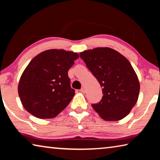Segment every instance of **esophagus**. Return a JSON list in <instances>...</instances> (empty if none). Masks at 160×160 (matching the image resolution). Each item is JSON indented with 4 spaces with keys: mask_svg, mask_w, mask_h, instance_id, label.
<instances>
[{
    "mask_svg": "<svg viewBox=\"0 0 160 160\" xmlns=\"http://www.w3.org/2000/svg\"><path fill=\"white\" fill-rule=\"evenodd\" d=\"M80 92H82V93L85 94V93L86 92L85 88H81V89H80Z\"/></svg>",
    "mask_w": 160,
    "mask_h": 160,
    "instance_id": "1",
    "label": "esophagus"
}]
</instances>
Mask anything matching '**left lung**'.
Here are the masks:
<instances>
[{
  "mask_svg": "<svg viewBox=\"0 0 160 160\" xmlns=\"http://www.w3.org/2000/svg\"><path fill=\"white\" fill-rule=\"evenodd\" d=\"M80 56L102 88V100L92 104L94 111L105 121L126 117L140 92L138 78L128 59L108 47L84 51Z\"/></svg>",
  "mask_w": 160,
  "mask_h": 160,
  "instance_id": "1",
  "label": "left lung"
}]
</instances>
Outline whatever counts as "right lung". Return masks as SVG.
<instances>
[{
    "label": "right lung",
    "mask_w": 160,
    "mask_h": 160,
    "mask_svg": "<svg viewBox=\"0 0 160 160\" xmlns=\"http://www.w3.org/2000/svg\"><path fill=\"white\" fill-rule=\"evenodd\" d=\"M78 53L63 49L43 51L29 62L18 84L25 109L39 118H52L66 108L75 95L68 70Z\"/></svg>",
    "instance_id": "right-lung-1"
}]
</instances>
